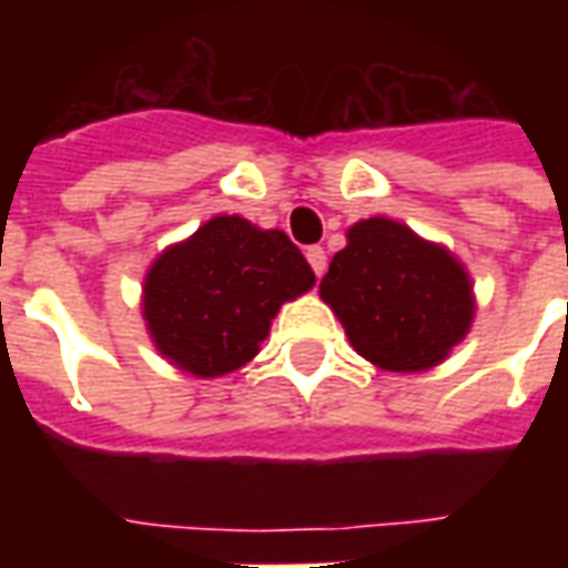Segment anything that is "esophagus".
<instances>
[{
    "label": "esophagus",
    "instance_id": "obj_1",
    "mask_svg": "<svg viewBox=\"0 0 568 568\" xmlns=\"http://www.w3.org/2000/svg\"><path fill=\"white\" fill-rule=\"evenodd\" d=\"M307 261H310V267H313V273L322 276V273H325V264H328V255H325V248L322 246H310Z\"/></svg>",
    "mask_w": 568,
    "mask_h": 568
}]
</instances>
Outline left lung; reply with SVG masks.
<instances>
[{
    "instance_id": "8db88e82",
    "label": "left lung",
    "mask_w": 568,
    "mask_h": 568,
    "mask_svg": "<svg viewBox=\"0 0 568 568\" xmlns=\"http://www.w3.org/2000/svg\"><path fill=\"white\" fill-rule=\"evenodd\" d=\"M346 236L320 292L349 344L386 371L438 365L475 316L463 264L389 219L353 224Z\"/></svg>"
}]
</instances>
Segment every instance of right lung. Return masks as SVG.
I'll return each instance as SVG.
<instances>
[{
  "label": "right lung",
  "mask_w": 568,
  "mask_h": 568,
  "mask_svg": "<svg viewBox=\"0 0 568 568\" xmlns=\"http://www.w3.org/2000/svg\"><path fill=\"white\" fill-rule=\"evenodd\" d=\"M310 285L307 258L283 231L219 215L151 264L142 310L173 365L219 377L258 353L283 301Z\"/></svg>",
  "instance_id": "add662e5"
}]
</instances>
